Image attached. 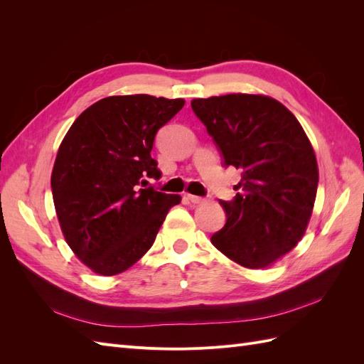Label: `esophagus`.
I'll list each match as a JSON object with an SVG mask.
<instances>
[{"label": "esophagus", "mask_w": 364, "mask_h": 364, "mask_svg": "<svg viewBox=\"0 0 364 364\" xmlns=\"http://www.w3.org/2000/svg\"><path fill=\"white\" fill-rule=\"evenodd\" d=\"M186 200H190V202H191V203H194V205H197V203H202V202H203L202 197H199V196H193V194H186Z\"/></svg>", "instance_id": "obj_1"}]
</instances>
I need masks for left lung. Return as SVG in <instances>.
I'll return each instance as SVG.
<instances>
[{"label":"left lung","instance_id":"8db88e82","mask_svg":"<svg viewBox=\"0 0 364 364\" xmlns=\"http://www.w3.org/2000/svg\"><path fill=\"white\" fill-rule=\"evenodd\" d=\"M191 107L241 181L232 200H220L226 225L211 243L247 269H264L290 252L305 232L318 170L302 126L274 98L228 94L196 98Z\"/></svg>","mask_w":364,"mask_h":364}]
</instances>
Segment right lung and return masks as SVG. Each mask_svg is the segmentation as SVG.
Segmentation results:
<instances>
[{
	"label": "right lung",
	"instance_id": "right-lung-1",
	"mask_svg": "<svg viewBox=\"0 0 364 364\" xmlns=\"http://www.w3.org/2000/svg\"><path fill=\"white\" fill-rule=\"evenodd\" d=\"M183 105L147 94L106 97L65 135L51 173L54 208L68 246L95 273L112 277L134 266L181 203L147 179L161 178L150 155L158 130Z\"/></svg>",
	"mask_w": 364,
	"mask_h": 364
}]
</instances>
